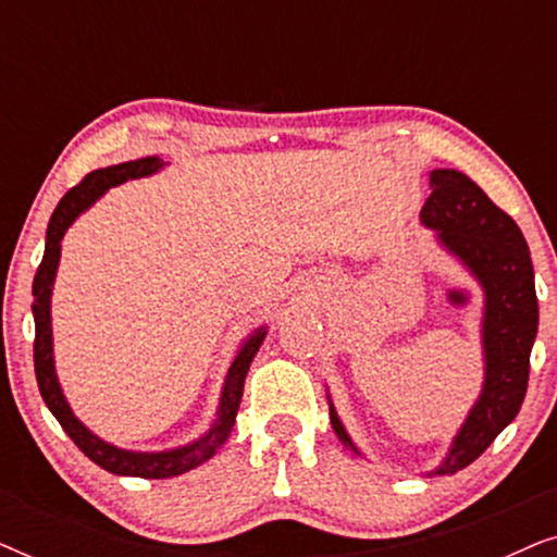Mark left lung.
<instances>
[{"label":"left lung","mask_w":557,"mask_h":557,"mask_svg":"<svg viewBox=\"0 0 557 557\" xmlns=\"http://www.w3.org/2000/svg\"><path fill=\"white\" fill-rule=\"evenodd\" d=\"M429 177L431 195L421 210V223L436 233L438 246L474 276L484 294L482 393L444 459L425 474L446 476L476 461L520 413L537 337V294L530 248L515 220L459 170H433ZM326 400L334 433L349 451L362 456L330 393Z\"/></svg>","instance_id":"obj_1"}]
</instances>
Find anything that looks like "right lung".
<instances>
[{
	"mask_svg": "<svg viewBox=\"0 0 557 557\" xmlns=\"http://www.w3.org/2000/svg\"><path fill=\"white\" fill-rule=\"evenodd\" d=\"M164 162L159 157L136 159V162H124L106 166V170L90 172L78 187H73L63 200L58 202L55 212H52L48 235H45V256L40 269L35 273L33 281V317H35V375L37 387L45 406L50 408V413L58 418V423L63 425V431L73 438V444L88 456L90 461L98 467L111 471L119 476H141V479H170L180 476L185 471L200 467L212 456L218 454V448L225 444L231 436L235 416H238L240 398H243V385H246V375L250 370V362L258 349H261L269 326H258L240 342L238 352H235L231 368H227L223 393H220V403L215 410V421L210 423V429L202 433L200 438L189 441L185 446L166 448V451H132V448L113 446L101 436H96L86 423H81L75 418L71 403L65 400L63 387H60L58 372H55V352H52V317H50V301H52V286H55L58 265H60V243H63L67 227L75 223V218L83 215L98 197L109 193L111 187L124 185L128 180L151 177L162 170Z\"/></svg>",
	"mask_w": 557,
	"mask_h": 557,
	"instance_id": "1",
	"label": "right lung"
}]
</instances>
